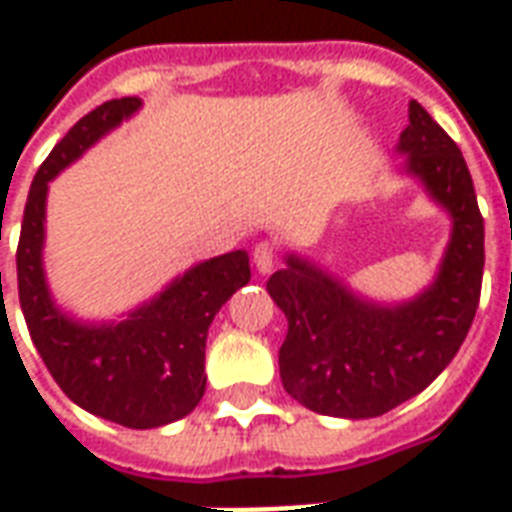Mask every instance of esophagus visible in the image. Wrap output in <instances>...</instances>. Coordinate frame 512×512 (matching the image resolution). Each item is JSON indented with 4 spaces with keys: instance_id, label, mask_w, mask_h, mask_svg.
Returning a JSON list of instances; mask_svg holds the SVG:
<instances>
[{
    "instance_id": "obj_1",
    "label": "esophagus",
    "mask_w": 512,
    "mask_h": 512,
    "mask_svg": "<svg viewBox=\"0 0 512 512\" xmlns=\"http://www.w3.org/2000/svg\"><path fill=\"white\" fill-rule=\"evenodd\" d=\"M252 260H255V268L260 274H271V268L277 263V246L268 244V241H260L252 252Z\"/></svg>"
}]
</instances>
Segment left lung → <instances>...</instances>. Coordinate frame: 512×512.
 <instances>
[{
  "label": "left lung",
  "instance_id": "1",
  "mask_svg": "<svg viewBox=\"0 0 512 512\" xmlns=\"http://www.w3.org/2000/svg\"><path fill=\"white\" fill-rule=\"evenodd\" d=\"M397 153L406 156L403 175L419 180L452 222L428 288L392 304L367 299L296 252L266 285L288 318L282 386L315 414L381 417L419 395L458 354L477 312L485 227L463 153L417 101L408 104Z\"/></svg>",
  "mask_w": 512,
  "mask_h": 512
}]
</instances>
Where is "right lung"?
I'll list each match as a JSON object with an SVG mask.
<instances>
[{
	"label": "right lung",
	"instance_id": "obj_1",
	"mask_svg": "<svg viewBox=\"0 0 512 512\" xmlns=\"http://www.w3.org/2000/svg\"><path fill=\"white\" fill-rule=\"evenodd\" d=\"M139 109V98L106 101L54 145L29 189L16 268L32 343L62 392L95 417L147 430L197 408L205 395L208 329L252 274L246 249L202 260L120 321H82L54 301L43 266L49 183Z\"/></svg>",
	"mask_w": 512,
	"mask_h": 512
}]
</instances>
